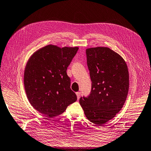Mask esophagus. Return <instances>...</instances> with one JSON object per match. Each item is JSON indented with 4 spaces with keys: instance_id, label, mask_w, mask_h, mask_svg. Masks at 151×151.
<instances>
[{
    "instance_id": "obj_1",
    "label": "esophagus",
    "mask_w": 151,
    "mask_h": 151,
    "mask_svg": "<svg viewBox=\"0 0 151 151\" xmlns=\"http://www.w3.org/2000/svg\"><path fill=\"white\" fill-rule=\"evenodd\" d=\"M76 95H77V97H78V99H79L80 97H81V93L80 92H76Z\"/></svg>"
}]
</instances>
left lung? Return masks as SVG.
<instances>
[{
  "instance_id": "obj_1",
  "label": "left lung",
  "mask_w": 151,
  "mask_h": 151,
  "mask_svg": "<svg viewBox=\"0 0 151 151\" xmlns=\"http://www.w3.org/2000/svg\"><path fill=\"white\" fill-rule=\"evenodd\" d=\"M86 53L91 90L88 97L80 98L79 103L86 118L101 126L114 118L126 102L128 68L123 58L109 47L88 48Z\"/></svg>"
}]
</instances>
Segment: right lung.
Segmentation results:
<instances>
[{
    "mask_svg": "<svg viewBox=\"0 0 151 151\" xmlns=\"http://www.w3.org/2000/svg\"><path fill=\"white\" fill-rule=\"evenodd\" d=\"M78 49L50 44L33 53L25 65L24 84L27 97L33 108L48 117L63 113L77 101L67 69Z\"/></svg>",
    "mask_w": 151,
    "mask_h": 151,
    "instance_id": "1",
    "label": "right lung"
}]
</instances>
